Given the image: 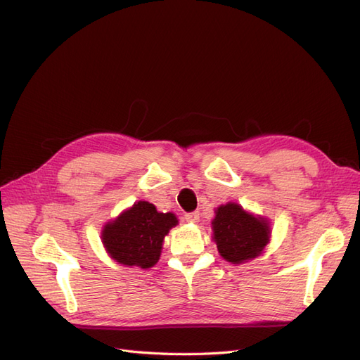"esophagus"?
I'll use <instances>...</instances> for the list:
<instances>
[{
    "mask_svg": "<svg viewBox=\"0 0 360 360\" xmlns=\"http://www.w3.org/2000/svg\"><path fill=\"white\" fill-rule=\"evenodd\" d=\"M185 221L191 222V224H197L200 221V214L198 212H190V214H185Z\"/></svg>",
    "mask_w": 360,
    "mask_h": 360,
    "instance_id": "esophagus-1",
    "label": "esophagus"
}]
</instances>
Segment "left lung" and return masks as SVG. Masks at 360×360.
Wrapping results in <instances>:
<instances>
[{"instance_id": "8db88e82", "label": "left lung", "mask_w": 360, "mask_h": 360, "mask_svg": "<svg viewBox=\"0 0 360 360\" xmlns=\"http://www.w3.org/2000/svg\"><path fill=\"white\" fill-rule=\"evenodd\" d=\"M212 229L221 257L233 264H240L261 255L270 238L267 221L248 214L236 203L217 209Z\"/></svg>"}]
</instances>
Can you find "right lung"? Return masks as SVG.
Returning <instances> with one entry per match:
<instances>
[{
    "label": "right lung",
    "instance_id": "obj_1",
    "mask_svg": "<svg viewBox=\"0 0 360 360\" xmlns=\"http://www.w3.org/2000/svg\"><path fill=\"white\" fill-rule=\"evenodd\" d=\"M178 224L173 214H160L148 202H138L102 231L103 246L123 265L150 269L162 254L163 238Z\"/></svg>",
    "mask_w": 360,
    "mask_h": 360
}]
</instances>
